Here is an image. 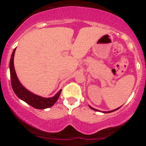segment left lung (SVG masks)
I'll return each mask as SVG.
<instances>
[{"instance_id": "left-lung-1", "label": "left lung", "mask_w": 146, "mask_h": 146, "mask_svg": "<svg viewBox=\"0 0 146 146\" xmlns=\"http://www.w3.org/2000/svg\"><path fill=\"white\" fill-rule=\"evenodd\" d=\"M89 108H91V109H92V110H95V111H99V110H96V109H95V108H92V107H91V106H89ZM120 108H121V107H120ZM120 108H116V109H115V110H110V111H99V112H102V113H112V112H114V111H115V110H118Z\"/></svg>"}]
</instances>
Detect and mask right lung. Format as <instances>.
<instances>
[{"label":"right lung","mask_w":146,"mask_h":146,"mask_svg":"<svg viewBox=\"0 0 146 146\" xmlns=\"http://www.w3.org/2000/svg\"><path fill=\"white\" fill-rule=\"evenodd\" d=\"M15 50H16V48L14 50L12 54H11L9 63L11 86H12L14 92L18 96V98H20L21 100L25 102L27 104H30L31 106L36 109L43 110L52 107L57 102L60 93H61V89L52 97L45 98L33 94L32 92L28 91V89L25 88L18 79L16 72H15V66H14V57H15Z\"/></svg>","instance_id":"add662e5"}]
</instances>
